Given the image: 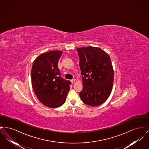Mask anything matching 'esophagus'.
Masks as SVG:
<instances>
[{
	"label": "esophagus",
	"mask_w": 149,
	"mask_h": 149,
	"mask_svg": "<svg viewBox=\"0 0 149 149\" xmlns=\"http://www.w3.org/2000/svg\"><path fill=\"white\" fill-rule=\"evenodd\" d=\"M71 83L73 84V83H74L75 82V79H72L71 80Z\"/></svg>",
	"instance_id": "1"
}]
</instances>
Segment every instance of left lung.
<instances>
[{
    "instance_id": "8db88e82",
    "label": "left lung",
    "mask_w": 149,
    "mask_h": 149,
    "mask_svg": "<svg viewBox=\"0 0 149 149\" xmlns=\"http://www.w3.org/2000/svg\"><path fill=\"white\" fill-rule=\"evenodd\" d=\"M77 51L83 86L80 97L86 104L98 106L108 99L112 91L114 71L111 60L98 47H81Z\"/></svg>"
}]
</instances>
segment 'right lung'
I'll use <instances>...</instances> for the list:
<instances>
[{"instance_id":"add662e5","label":"right lung","mask_w":149,"mask_h":149,"mask_svg":"<svg viewBox=\"0 0 149 149\" xmlns=\"http://www.w3.org/2000/svg\"><path fill=\"white\" fill-rule=\"evenodd\" d=\"M62 51H52L37 57L31 70L32 84L39 100L45 106H62L70 90L71 82L61 78L57 64Z\"/></svg>"}]
</instances>
